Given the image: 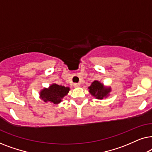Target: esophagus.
Returning <instances> with one entry per match:
<instances>
[{
  "label": "esophagus",
  "instance_id": "34e87169",
  "mask_svg": "<svg viewBox=\"0 0 152 152\" xmlns=\"http://www.w3.org/2000/svg\"><path fill=\"white\" fill-rule=\"evenodd\" d=\"M80 86V84H79V83H75V84H73V86L75 87V88H77V87H79Z\"/></svg>",
  "mask_w": 152,
  "mask_h": 152
}]
</instances>
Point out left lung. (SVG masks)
<instances>
[{
	"label": "left lung",
	"mask_w": 152,
	"mask_h": 152,
	"mask_svg": "<svg viewBox=\"0 0 152 152\" xmlns=\"http://www.w3.org/2000/svg\"><path fill=\"white\" fill-rule=\"evenodd\" d=\"M88 89L91 95L97 99L107 98L111 92V87L104 86V84L97 80L91 83Z\"/></svg>",
	"instance_id": "obj_1"
}]
</instances>
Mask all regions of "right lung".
Wrapping results in <instances>:
<instances>
[{
	"mask_svg": "<svg viewBox=\"0 0 152 152\" xmlns=\"http://www.w3.org/2000/svg\"><path fill=\"white\" fill-rule=\"evenodd\" d=\"M70 88L67 86L58 85L55 83L50 85L48 88H43L39 92V98L44 102L59 104L62 99L68 94Z\"/></svg>",
	"mask_w": 152,
	"mask_h": 152,
	"instance_id": "1",
	"label": "right lung"
}]
</instances>
